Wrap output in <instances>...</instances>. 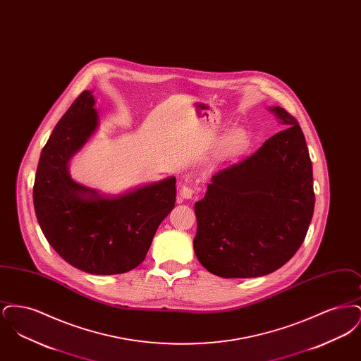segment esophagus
I'll use <instances>...</instances> for the list:
<instances>
[{
    "instance_id": "34e87169",
    "label": "esophagus",
    "mask_w": 361,
    "mask_h": 361,
    "mask_svg": "<svg viewBox=\"0 0 361 361\" xmlns=\"http://www.w3.org/2000/svg\"><path fill=\"white\" fill-rule=\"evenodd\" d=\"M193 193H195V189L189 187V185H184L181 190H180V195H181L183 199H192Z\"/></svg>"
}]
</instances>
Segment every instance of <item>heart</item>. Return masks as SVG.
I'll return each mask as SVG.
<instances>
[{"mask_svg":"<svg viewBox=\"0 0 361 361\" xmlns=\"http://www.w3.org/2000/svg\"><path fill=\"white\" fill-rule=\"evenodd\" d=\"M245 142H246L245 134L240 131H235L226 137L224 149L227 153H235V152H240V149L245 146Z\"/></svg>","mask_w":361,"mask_h":361,"instance_id":"heart-1","label":"heart"}]
</instances>
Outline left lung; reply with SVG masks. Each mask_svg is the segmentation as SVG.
Listing matches in <instances>:
<instances>
[{
    "label": "left lung",
    "mask_w": 361,
    "mask_h": 361,
    "mask_svg": "<svg viewBox=\"0 0 361 361\" xmlns=\"http://www.w3.org/2000/svg\"><path fill=\"white\" fill-rule=\"evenodd\" d=\"M271 111L286 130L215 173L195 204V255L214 275L272 274L306 238L315 204L307 145L291 114L281 106Z\"/></svg>",
    "instance_id": "left-lung-1"
}]
</instances>
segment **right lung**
<instances>
[{"label": "right lung", "mask_w": 361, "mask_h": 361, "mask_svg": "<svg viewBox=\"0 0 361 361\" xmlns=\"http://www.w3.org/2000/svg\"><path fill=\"white\" fill-rule=\"evenodd\" d=\"M93 105L92 92L84 90L43 147L35 177V212L46 240L70 265L92 275H118L146 257L158 226L174 207L176 178L115 199L71 180L70 157L97 127Z\"/></svg>", "instance_id": "obj_1"}]
</instances>
